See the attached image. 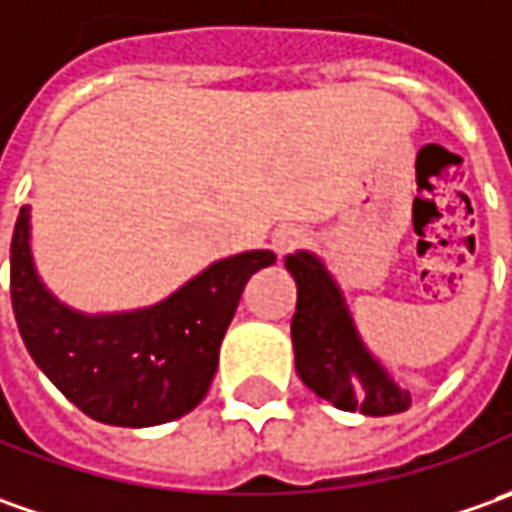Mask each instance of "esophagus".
I'll use <instances>...</instances> for the list:
<instances>
[{
    "instance_id": "obj_1",
    "label": "esophagus",
    "mask_w": 512,
    "mask_h": 512,
    "mask_svg": "<svg viewBox=\"0 0 512 512\" xmlns=\"http://www.w3.org/2000/svg\"><path fill=\"white\" fill-rule=\"evenodd\" d=\"M303 243V229L297 226H277L272 235V249L277 255H286L291 249H297Z\"/></svg>"
}]
</instances>
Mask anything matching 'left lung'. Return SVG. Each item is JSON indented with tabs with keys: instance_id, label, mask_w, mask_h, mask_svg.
<instances>
[{
	"instance_id": "1",
	"label": "left lung",
	"mask_w": 512,
	"mask_h": 512,
	"mask_svg": "<svg viewBox=\"0 0 512 512\" xmlns=\"http://www.w3.org/2000/svg\"><path fill=\"white\" fill-rule=\"evenodd\" d=\"M286 269L297 283V311L291 317L297 377L340 411L365 416L408 411L411 391L365 345L326 263L309 249H297L286 255Z\"/></svg>"
}]
</instances>
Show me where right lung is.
Returning a JSON list of instances; mask_svg holds the SVG:
<instances>
[{
  "instance_id": "add662e5",
  "label": "right lung",
  "mask_w": 512,
  "mask_h": 512,
  "mask_svg": "<svg viewBox=\"0 0 512 512\" xmlns=\"http://www.w3.org/2000/svg\"><path fill=\"white\" fill-rule=\"evenodd\" d=\"M272 263L269 249L240 252L152 306L84 314L36 272L30 206H22L10 240V300L33 362L79 411L104 425L150 428L206 397L243 286Z\"/></svg>"
}]
</instances>
